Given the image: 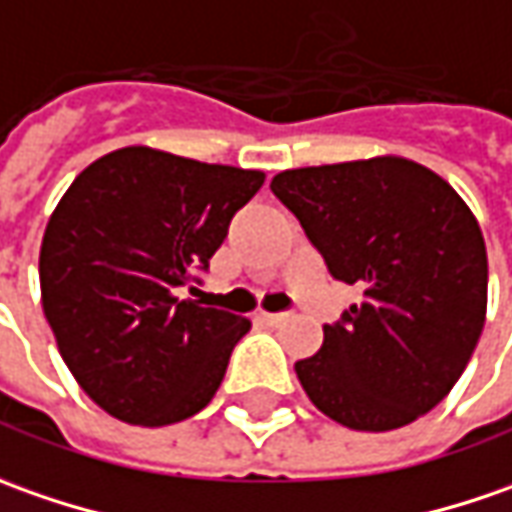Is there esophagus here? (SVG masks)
<instances>
[{
    "label": "esophagus",
    "instance_id": "esophagus-1",
    "mask_svg": "<svg viewBox=\"0 0 512 512\" xmlns=\"http://www.w3.org/2000/svg\"><path fill=\"white\" fill-rule=\"evenodd\" d=\"M291 314L289 311H257V320H263V323H269V326H280V323H286Z\"/></svg>",
    "mask_w": 512,
    "mask_h": 512
}]
</instances>
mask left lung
Listing matches in <instances>:
<instances>
[{
  "mask_svg": "<svg viewBox=\"0 0 512 512\" xmlns=\"http://www.w3.org/2000/svg\"><path fill=\"white\" fill-rule=\"evenodd\" d=\"M272 192L334 280L362 291L294 362L309 399L354 431H394L448 397L482 337V229L436 172L408 158L286 169Z\"/></svg>",
  "mask_w": 512,
  "mask_h": 512,
  "instance_id": "8db88e82",
  "label": "left lung"
}]
</instances>
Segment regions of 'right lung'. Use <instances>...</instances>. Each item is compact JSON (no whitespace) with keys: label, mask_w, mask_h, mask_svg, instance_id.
Returning <instances> with one entry per match:
<instances>
[{"label":"right lung","mask_w":512,"mask_h":512,"mask_svg":"<svg viewBox=\"0 0 512 512\" xmlns=\"http://www.w3.org/2000/svg\"><path fill=\"white\" fill-rule=\"evenodd\" d=\"M263 178L124 147L64 192L39 255L42 309L62 360L98 408L161 428L215 397L252 323L181 294L198 291L192 283Z\"/></svg>","instance_id":"add662e5"}]
</instances>
